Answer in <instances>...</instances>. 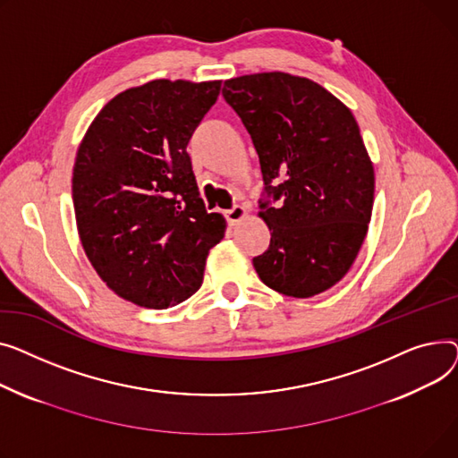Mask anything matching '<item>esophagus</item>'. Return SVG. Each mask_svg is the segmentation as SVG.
Returning a JSON list of instances; mask_svg holds the SVG:
<instances>
[{
  "label": "esophagus",
  "instance_id": "1",
  "mask_svg": "<svg viewBox=\"0 0 458 458\" xmlns=\"http://www.w3.org/2000/svg\"><path fill=\"white\" fill-rule=\"evenodd\" d=\"M246 208L244 207H242V205H236V207H233L231 210H227L225 212V218H227V222L231 224V225H236L238 222H242V220H244L246 218Z\"/></svg>",
  "mask_w": 458,
  "mask_h": 458
}]
</instances>
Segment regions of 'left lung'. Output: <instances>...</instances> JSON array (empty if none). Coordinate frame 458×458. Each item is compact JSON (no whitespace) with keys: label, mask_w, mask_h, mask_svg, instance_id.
Segmentation results:
<instances>
[{"label":"left lung","mask_w":458,"mask_h":458,"mask_svg":"<svg viewBox=\"0 0 458 458\" xmlns=\"http://www.w3.org/2000/svg\"><path fill=\"white\" fill-rule=\"evenodd\" d=\"M251 134L266 194L259 218L270 248L253 259L260 281L290 298L335 286L355 262L373 208V163L347 106L312 79L264 72L222 90Z\"/></svg>","instance_id":"left-lung-1"}]
</instances>
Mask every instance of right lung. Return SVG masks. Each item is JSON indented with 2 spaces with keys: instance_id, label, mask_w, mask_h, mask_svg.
<instances>
[{
  "instance_id": "obj_1",
  "label": "right lung",
  "mask_w": 458,
  "mask_h": 458,
  "mask_svg": "<svg viewBox=\"0 0 458 458\" xmlns=\"http://www.w3.org/2000/svg\"><path fill=\"white\" fill-rule=\"evenodd\" d=\"M222 81L155 79L114 96L79 144L72 196L81 244L122 300L168 309L196 293L225 218L207 212L186 153Z\"/></svg>"
}]
</instances>
